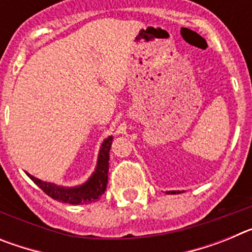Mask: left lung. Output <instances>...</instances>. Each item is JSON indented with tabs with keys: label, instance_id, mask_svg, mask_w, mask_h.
<instances>
[{
	"label": "left lung",
	"instance_id": "1",
	"mask_svg": "<svg viewBox=\"0 0 252 252\" xmlns=\"http://www.w3.org/2000/svg\"><path fill=\"white\" fill-rule=\"evenodd\" d=\"M165 193H168V194H175V193H180V190H166Z\"/></svg>",
	"mask_w": 252,
	"mask_h": 252
}]
</instances>
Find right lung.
<instances>
[{
  "instance_id": "right-lung-1",
  "label": "right lung",
  "mask_w": 252,
  "mask_h": 252,
  "mask_svg": "<svg viewBox=\"0 0 252 252\" xmlns=\"http://www.w3.org/2000/svg\"><path fill=\"white\" fill-rule=\"evenodd\" d=\"M112 136H108L103 140L99 148L98 158L95 169L88 179L83 184L75 187H63L58 184L44 182L41 179L32 177L26 173L37 187L44 193L51 197L53 199L62 203L69 204H90L94 203L99 197L104 193L108 182V160H110V149L112 145Z\"/></svg>"
}]
</instances>
